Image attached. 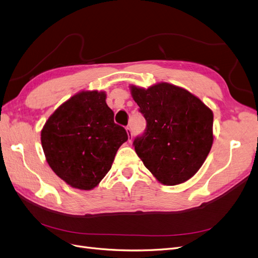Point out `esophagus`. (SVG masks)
Returning a JSON list of instances; mask_svg holds the SVG:
<instances>
[{
  "label": "esophagus",
  "instance_id": "obj_1",
  "mask_svg": "<svg viewBox=\"0 0 258 258\" xmlns=\"http://www.w3.org/2000/svg\"><path fill=\"white\" fill-rule=\"evenodd\" d=\"M126 132H127V134H128V142H131L132 139H133V133H132L131 127H126Z\"/></svg>",
  "mask_w": 258,
  "mask_h": 258
}]
</instances>
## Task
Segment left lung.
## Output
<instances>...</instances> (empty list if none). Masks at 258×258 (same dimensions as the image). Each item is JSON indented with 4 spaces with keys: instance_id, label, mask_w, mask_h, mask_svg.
Masks as SVG:
<instances>
[{
    "instance_id": "obj_1",
    "label": "left lung",
    "mask_w": 258,
    "mask_h": 258,
    "mask_svg": "<svg viewBox=\"0 0 258 258\" xmlns=\"http://www.w3.org/2000/svg\"><path fill=\"white\" fill-rule=\"evenodd\" d=\"M147 127L133 145L159 183L174 186L192 177L213 146L214 114L184 88L158 83L148 89L131 86Z\"/></svg>"
}]
</instances>
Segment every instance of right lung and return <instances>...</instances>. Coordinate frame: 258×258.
Wrapping results in <instances>:
<instances>
[{
    "instance_id": "right-lung-1",
    "label": "right lung",
    "mask_w": 258,
    "mask_h": 258,
    "mask_svg": "<svg viewBox=\"0 0 258 258\" xmlns=\"http://www.w3.org/2000/svg\"><path fill=\"white\" fill-rule=\"evenodd\" d=\"M103 91H81L57 108L41 131L47 164L73 188L91 190L111 168L118 149L128 139L113 121Z\"/></svg>"
}]
</instances>
